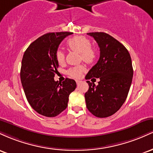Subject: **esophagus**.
<instances>
[{"label":"esophagus","instance_id":"1","mask_svg":"<svg viewBox=\"0 0 153 153\" xmlns=\"http://www.w3.org/2000/svg\"><path fill=\"white\" fill-rule=\"evenodd\" d=\"M75 81H76L77 85H78V84L80 83V82H81V80H75Z\"/></svg>","mask_w":153,"mask_h":153}]
</instances>
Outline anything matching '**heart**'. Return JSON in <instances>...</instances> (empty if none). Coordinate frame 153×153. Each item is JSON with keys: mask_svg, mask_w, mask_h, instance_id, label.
I'll return each mask as SVG.
<instances>
[{"mask_svg": "<svg viewBox=\"0 0 153 153\" xmlns=\"http://www.w3.org/2000/svg\"><path fill=\"white\" fill-rule=\"evenodd\" d=\"M68 48L72 51L78 52L80 54V59L88 64L92 63L96 57V50L91 45V40L83 36H75L68 39L66 42ZM55 57L59 64L65 61V52L58 49L56 51ZM85 71L82 65L75 66L68 70V73L70 76L75 78H78Z\"/></svg>", "mask_w": 153, "mask_h": 153, "instance_id": "heart-1", "label": "heart"}]
</instances>
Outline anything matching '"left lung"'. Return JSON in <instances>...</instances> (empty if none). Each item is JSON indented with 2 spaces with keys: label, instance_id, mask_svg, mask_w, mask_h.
<instances>
[{
  "label": "left lung",
  "instance_id": "left-lung-1",
  "mask_svg": "<svg viewBox=\"0 0 153 153\" xmlns=\"http://www.w3.org/2000/svg\"><path fill=\"white\" fill-rule=\"evenodd\" d=\"M100 48L99 61L89 71L86 80L99 78V85L88 80L85 94L89 111L99 118L113 115L126 101L133 77L130 54L126 47L104 32H91ZM94 79V78H93Z\"/></svg>",
  "mask_w": 153,
  "mask_h": 153
}]
</instances>
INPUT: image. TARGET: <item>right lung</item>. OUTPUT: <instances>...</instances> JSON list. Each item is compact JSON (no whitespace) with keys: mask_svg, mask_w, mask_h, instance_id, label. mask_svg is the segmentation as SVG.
Returning <instances> with one entry per match:
<instances>
[{"mask_svg":"<svg viewBox=\"0 0 153 153\" xmlns=\"http://www.w3.org/2000/svg\"><path fill=\"white\" fill-rule=\"evenodd\" d=\"M73 33H47L36 39L24 52L21 68V81L26 99L39 114L54 117L68 106L70 94L76 88L74 80L54 81L59 65L56 51L61 42Z\"/></svg>","mask_w":153,"mask_h":153,"instance_id":"add662e5","label":"right lung"}]
</instances>
